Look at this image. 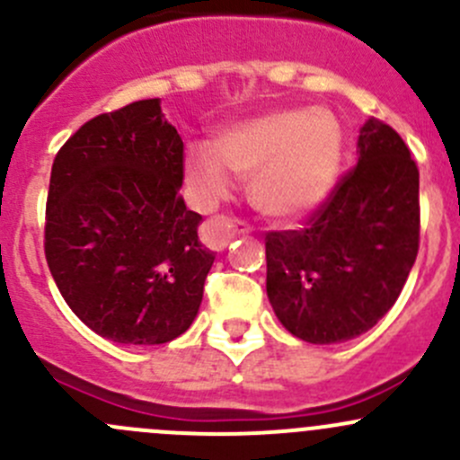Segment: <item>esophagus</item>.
Returning a JSON list of instances; mask_svg holds the SVG:
<instances>
[{
    "label": "esophagus",
    "mask_w": 460,
    "mask_h": 460,
    "mask_svg": "<svg viewBox=\"0 0 460 460\" xmlns=\"http://www.w3.org/2000/svg\"><path fill=\"white\" fill-rule=\"evenodd\" d=\"M249 231H252V226L244 220H240V217L216 216L211 220H207V225H204V238H207V243L211 247L225 249L234 235H244Z\"/></svg>",
    "instance_id": "34e87169"
}]
</instances>
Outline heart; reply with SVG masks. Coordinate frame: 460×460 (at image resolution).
<instances>
[{
    "label": "heart",
    "instance_id": "1",
    "mask_svg": "<svg viewBox=\"0 0 460 460\" xmlns=\"http://www.w3.org/2000/svg\"><path fill=\"white\" fill-rule=\"evenodd\" d=\"M342 137L327 111L287 109L231 124L216 144L187 151L184 171L198 200L216 204L231 174L252 178V200L271 217H298L327 198L341 166Z\"/></svg>",
    "mask_w": 460,
    "mask_h": 460
}]
</instances>
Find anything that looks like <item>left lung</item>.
<instances>
[{
    "label": "left lung",
    "mask_w": 460,
    "mask_h": 460,
    "mask_svg": "<svg viewBox=\"0 0 460 460\" xmlns=\"http://www.w3.org/2000/svg\"><path fill=\"white\" fill-rule=\"evenodd\" d=\"M419 243V166L402 137L372 118L360 128L358 164L303 229L264 235L269 303L300 341H349L394 307Z\"/></svg>",
    "instance_id": "obj_1"
}]
</instances>
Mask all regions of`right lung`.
Listing matches in <instances>:
<instances>
[{
    "mask_svg": "<svg viewBox=\"0 0 460 460\" xmlns=\"http://www.w3.org/2000/svg\"><path fill=\"white\" fill-rule=\"evenodd\" d=\"M182 180L184 144L160 100L88 119L55 155L46 262L73 314L109 341L162 345L196 318L216 253Z\"/></svg>",
    "mask_w": 460,
    "mask_h": 460,
    "instance_id": "right-lung-1",
    "label": "right lung"
}]
</instances>
